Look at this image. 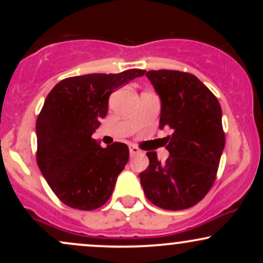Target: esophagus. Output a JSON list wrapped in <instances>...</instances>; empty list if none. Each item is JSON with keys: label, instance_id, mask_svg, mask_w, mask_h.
<instances>
[{"label": "esophagus", "instance_id": "esophagus-1", "mask_svg": "<svg viewBox=\"0 0 263 263\" xmlns=\"http://www.w3.org/2000/svg\"><path fill=\"white\" fill-rule=\"evenodd\" d=\"M140 153H141V151L138 149L137 147H135V146H131V147H129V155H131V157L140 155Z\"/></svg>", "mask_w": 263, "mask_h": 263}]
</instances>
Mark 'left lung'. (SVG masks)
Here are the masks:
<instances>
[{"label": "left lung", "mask_w": 263, "mask_h": 263, "mask_svg": "<svg viewBox=\"0 0 263 263\" xmlns=\"http://www.w3.org/2000/svg\"><path fill=\"white\" fill-rule=\"evenodd\" d=\"M146 77L161 99L159 128L170 157L164 163L147 152L149 165L141 172L144 194L165 210L198 204L215 182L225 135L218 99L195 75L177 70H151Z\"/></svg>", "instance_id": "left-lung-1"}]
</instances>
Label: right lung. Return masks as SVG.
<instances>
[{
	"instance_id": "obj_1",
	"label": "right lung",
	"mask_w": 263,
	"mask_h": 263,
	"mask_svg": "<svg viewBox=\"0 0 263 263\" xmlns=\"http://www.w3.org/2000/svg\"><path fill=\"white\" fill-rule=\"evenodd\" d=\"M142 75V69H129L66 78L48 93L35 123L37 163L68 206L93 210L110 199L129 151L120 142L102 148L92 134L106 116L111 93Z\"/></svg>"
}]
</instances>
